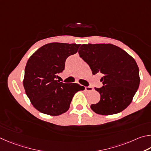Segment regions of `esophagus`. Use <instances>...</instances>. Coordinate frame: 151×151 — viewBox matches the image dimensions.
Masks as SVG:
<instances>
[{
	"instance_id": "obj_1",
	"label": "esophagus",
	"mask_w": 151,
	"mask_h": 151,
	"mask_svg": "<svg viewBox=\"0 0 151 151\" xmlns=\"http://www.w3.org/2000/svg\"><path fill=\"white\" fill-rule=\"evenodd\" d=\"M85 89H86V91L90 92V91H92L93 90V88L90 86H87V87H85Z\"/></svg>"
}]
</instances>
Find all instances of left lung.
Instances as JSON below:
<instances>
[{
	"label": "left lung",
	"instance_id": "obj_1",
	"mask_svg": "<svg viewBox=\"0 0 151 151\" xmlns=\"http://www.w3.org/2000/svg\"><path fill=\"white\" fill-rule=\"evenodd\" d=\"M92 73H102L103 86L96 90L100 101L91 109L99 115L120 113L132 101L140 83L139 70L135 60L125 51L113 44H83L78 51Z\"/></svg>",
	"mask_w": 151,
	"mask_h": 151
}]
</instances>
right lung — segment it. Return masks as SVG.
I'll list each match as a JSON object with an SVG mask.
<instances>
[{"label":"right lung","mask_w":151,"mask_h":151,"mask_svg":"<svg viewBox=\"0 0 151 151\" xmlns=\"http://www.w3.org/2000/svg\"><path fill=\"white\" fill-rule=\"evenodd\" d=\"M80 44H47L29 58L24 70L23 85L32 104L40 112L57 116L67 111L76 93L85 88L78 83L56 80L64 70L65 62L78 52Z\"/></svg>","instance_id":"add662e5"}]
</instances>
